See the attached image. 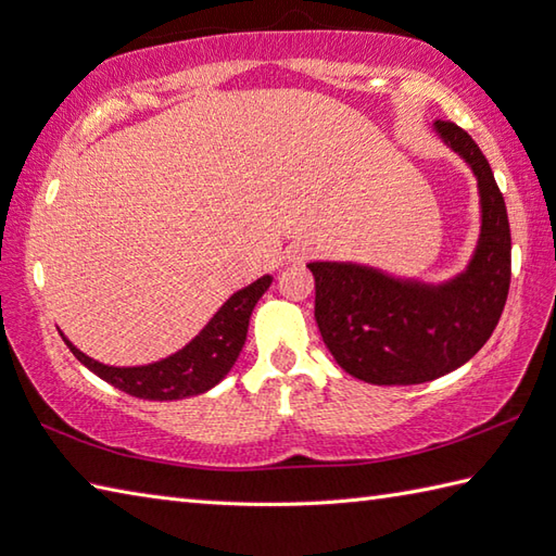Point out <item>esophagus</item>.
<instances>
[{
  "label": "esophagus",
  "instance_id": "esophagus-1",
  "mask_svg": "<svg viewBox=\"0 0 556 556\" xmlns=\"http://www.w3.org/2000/svg\"><path fill=\"white\" fill-rule=\"evenodd\" d=\"M311 255H313V248L311 245H303V243L291 245L289 251H287L289 263H303V260H308Z\"/></svg>",
  "mask_w": 556,
  "mask_h": 556
}]
</instances>
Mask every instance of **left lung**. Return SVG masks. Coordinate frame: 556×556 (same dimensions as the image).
I'll list each match as a JSON object with an SVG mask.
<instances>
[{"instance_id":"1","label":"left lung","mask_w":556,"mask_h":556,"mask_svg":"<svg viewBox=\"0 0 556 556\" xmlns=\"http://www.w3.org/2000/svg\"><path fill=\"white\" fill-rule=\"evenodd\" d=\"M434 134L478 181L480 233L464 271L422 281L363 263H308L325 346L370 384H422L460 368L492 337L509 293L511 231L490 164L456 124L434 122Z\"/></svg>"}]
</instances>
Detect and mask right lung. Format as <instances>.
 I'll list each match as a JSON object with an SVG mask.
<instances>
[{"instance_id":"1","label":"right lung","mask_w":556,"mask_h":556,"mask_svg":"<svg viewBox=\"0 0 556 556\" xmlns=\"http://www.w3.org/2000/svg\"><path fill=\"white\" fill-rule=\"evenodd\" d=\"M271 277L265 275L255 279L253 285L239 289L224 301L222 308L210 317V323L172 356L146 363V365H104L90 358L76 349L71 341L59 332L71 353L86 365L90 372H96L100 380L110 382L122 392L150 399V401H174L188 399L210 392L219 384L227 372L233 368L236 358L245 344L248 323L255 303L263 299L269 289Z\"/></svg>"}]
</instances>
